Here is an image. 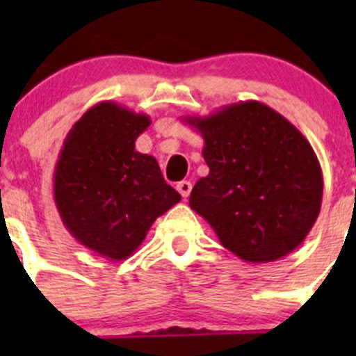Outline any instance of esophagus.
Wrapping results in <instances>:
<instances>
[{
	"instance_id": "34e87169",
	"label": "esophagus",
	"mask_w": 356,
	"mask_h": 356,
	"mask_svg": "<svg viewBox=\"0 0 356 356\" xmlns=\"http://www.w3.org/2000/svg\"><path fill=\"white\" fill-rule=\"evenodd\" d=\"M175 188H177V191L181 193L182 198L186 200L189 196V193H191L193 184L189 181H181V182H177V186H175Z\"/></svg>"
}]
</instances>
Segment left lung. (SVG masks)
I'll return each mask as SVG.
<instances>
[{"instance_id": "obj_1", "label": "left lung", "mask_w": 356, "mask_h": 356, "mask_svg": "<svg viewBox=\"0 0 356 356\" xmlns=\"http://www.w3.org/2000/svg\"><path fill=\"white\" fill-rule=\"evenodd\" d=\"M203 138L207 177L189 207L222 246L250 264L286 257L318 217L324 179L310 143L270 106L239 102L208 117H184Z\"/></svg>"}]
</instances>
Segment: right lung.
<instances>
[{
    "label": "right lung",
    "mask_w": 356,
    "mask_h": 356,
    "mask_svg": "<svg viewBox=\"0 0 356 356\" xmlns=\"http://www.w3.org/2000/svg\"><path fill=\"white\" fill-rule=\"evenodd\" d=\"M148 115L102 102L74 124L53 174V195L67 231L108 260H125L160 215L181 201L155 156L136 152Z\"/></svg>",
    "instance_id": "obj_1"
}]
</instances>
